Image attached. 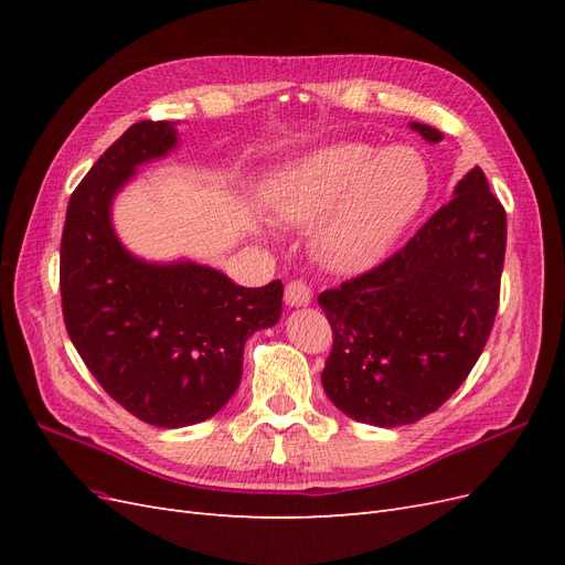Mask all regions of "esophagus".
<instances>
[{"instance_id":"obj_1","label":"esophagus","mask_w":565,"mask_h":565,"mask_svg":"<svg viewBox=\"0 0 565 565\" xmlns=\"http://www.w3.org/2000/svg\"><path fill=\"white\" fill-rule=\"evenodd\" d=\"M285 303L292 306V309H299V306H309L311 303V289L303 280H292L285 287Z\"/></svg>"}]
</instances>
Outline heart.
Wrapping results in <instances>:
<instances>
[{
	"instance_id": "1",
	"label": "heart",
	"mask_w": 565,
	"mask_h": 565,
	"mask_svg": "<svg viewBox=\"0 0 565 565\" xmlns=\"http://www.w3.org/2000/svg\"><path fill=\"white\" fill-rule=\"evenodd\" d=\"M429 164L413 146L334 143L287 164L266 185L270 212L311 228L318 264L337 276L377 266L429 198Z\"/></svg>"
}]
</instances>
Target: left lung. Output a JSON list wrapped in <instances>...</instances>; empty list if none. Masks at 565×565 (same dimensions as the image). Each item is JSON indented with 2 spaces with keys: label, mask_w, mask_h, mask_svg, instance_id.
<instances>
[{
  "label": "left lung",
  "mask_w": 565,
  "mask_h": 565,
  "mask_svg": "<svg viewBox=\"0 0 565 565\" xmlns=\"http://www.w3.org/2000/svg\"><path fill=\"white\" fill-rule=\"evenodd\" d=\"M424 141L443 134L409 122ZM507 214L481 167L382 266L318 297L334 344L322 370L328 398L355 422L413 424L467 380L500 303Z\"/></svg>",
  "instance_id": "1"
}]
</instances>
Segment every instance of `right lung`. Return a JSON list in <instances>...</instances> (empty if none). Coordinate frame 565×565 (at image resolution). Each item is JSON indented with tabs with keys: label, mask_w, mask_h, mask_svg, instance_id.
Listing matches in <instances>:
<instances>
[{
	"label": "right lung",
	"mask_w": 565,
	"mask_h": 565,
	"mask_svg": "<svg viewBox=\"0 0 565 565\" xmlns=\"http://www.w3.org/2000/svg\"><path fill=\"white\" fill-rule=\"evenodd\" d=\"M177 146V122L131 125L75 188L61 241L71 341L110 398L162 429L214 417L241 386L245 341L282 313L280 280L241 287L191 259L146 262L117 237V193Z\"/></svg>",
	"instance_id": "obj_1"
}]
</instances>
